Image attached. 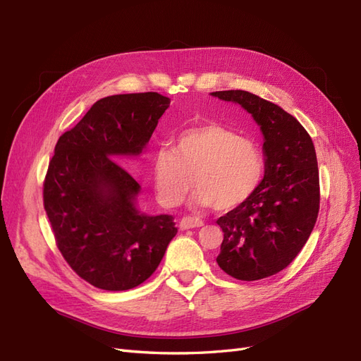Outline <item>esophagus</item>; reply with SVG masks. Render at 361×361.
<instances>
[{
    "instance_id": "obj_1",
    "label": "esophagus",
    "mask_w": 361,
    "mask_h": 361,
    "mask_svg": "<svg viewBox=\"0 0 361 361\" xmlns=\"http://www.w3.org/2000/svg\"><path fill=\"white\" fill-rule=\"evenodd\" d=\"M179 226L182 231H187V228H192V227H202L203 221L197 216H183L179 221Z\"/></svg>"
}]
</instances>
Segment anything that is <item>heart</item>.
<instances>
[{
	"label": "heart",
	"mask_w": 361,
	"mask_h": 361,
	"mask_svg": "<svg viewBox=\"0 0 361 361\" xmlns=\"http://www.w3.org/2000/svg\"><path fill=\"white\" fill-rule=\"evenodd\" d=\"M159 202L178 206L192 185V202L227 212L244 204L265 176V158L256 141L220 123L183 129L173 149L161 147L152 158Z\"/></svg>",
	"instance_id": "obj_1"
}]
</instances>
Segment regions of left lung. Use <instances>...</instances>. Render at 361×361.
I'll use <instances>...</instances> for the list:
<instances>
[{"instance_id":"1","label":"left lung","mask_w":361,"mask_h":361,"mask_svg":"<svg viewBox=\"0 0 361 361\" xmlns=\"http://www.w3.org/2000/svg\"><path fill=\"white\" fill-rule=\"evenodd\" d=\"M239 104L264 134L265 176L257 191L216 220L224 233L216 264L253 281L285 269L307 243L319 212V170L313 141L292 114L244 90L214 92Z\"/></svg>"}]
</instances>
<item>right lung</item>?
I'll return each instance as SVG.
<instances>
[{
    "instance_id": "add662e5",
    "label": "right lung",
    "mask_w": 361,
    "mask_h": 361,
    "mask_svg": "<svg viewBox=\"0 0 361 361\" xmlns=\"http://www.w3.org/2000/svg\"><path fill=\"white\" fill-rule=\"evenodd\" d=\"M169 105L157 92L106 96L57 141L43 207L61 256L94 288L141 285L178 233L171 215L138 212L140 185L111 158L140 155Z\"/></svg>"
}]
</instances>
